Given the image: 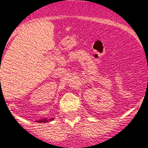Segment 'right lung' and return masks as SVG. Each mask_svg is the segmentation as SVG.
Wrapping results in <instances>:
<instances>
[{"label": "right lung", "mask_w": 148, "mask_h": 148, "mask_svg": "<svg viewBox=\"0 0 148 148\" xmlns=\"http://www.w3.org/2000/svg\"><path fill=\"white\" fill-rule=\"evenodd\" d=\"M54 119L52 118V119H39L37 121V122H50V121H51V120H53Z\"/></svg>", "instance_id": "1"}]
</instances>
